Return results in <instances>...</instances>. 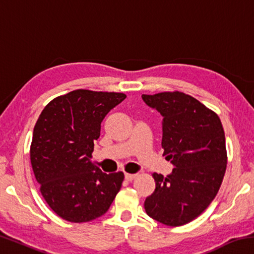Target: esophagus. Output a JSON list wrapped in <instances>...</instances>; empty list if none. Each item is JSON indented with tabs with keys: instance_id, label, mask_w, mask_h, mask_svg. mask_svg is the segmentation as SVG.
<instances>
[{
	"instance_id": "1",
	"label": "esophagus",
	"mask_w": 254,
	"mask_h": 254,
	"mask_svg": "<svg viewBox=\"0 0 254 254\" xmlns=\"http://www.w3.org/2000/svg\"><path fill=\"white\" fill-rule=\"evenodd\" d=\"M124 176H126V179L127 180H128V182H131V180L134 179L137 175L136 174H126Z\"/></svg>"
}]
</instances>
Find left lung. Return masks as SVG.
<instances>
[{
  "label": "left lung",
  "instance_id": "obj_1",
  "mask_svg": "<svg viewBox=\"0 0 254 254\" xmlns=\"http://www.w3.org/2000/svg\"><path fill=\"white\" fill-rule=\"evenodd\" d=\"M142 100L162 115L163 154L175 167L167 177L152 175L156 189L145 198L144 209L165 225L187 224L208 207L224 178L227 156L221 120L182 92L143 94Z\"/></svg>",
  "mask_w": 254,
  "mask_h": 254
}]
</instances>
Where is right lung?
Wrapping results in <instances>:
<instances>
[{
    "instance_id": "1",
    "label": "right lung",
    "mask_w": 254,
    "mask_h": 254,
    "mask_svg": "<svg viewBox=\"0 0 254 254\" xmlns=\"http://www.w3.org/2000/svg\"><path fill=\"white\" fill-rule=\"evenodd\" d=\"M126 97L77 89L54 98L41 112L30 159L42 196L64 220H95L109 210L121 189L122 171L103 173L91 158L103 119Z\"/></svg>"
}]
</instances>
